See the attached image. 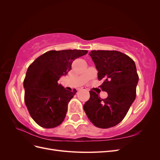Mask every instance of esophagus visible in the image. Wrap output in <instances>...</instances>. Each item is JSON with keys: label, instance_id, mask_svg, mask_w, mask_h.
<instances>
[{"label": "esophagus", "instance_id": "esophagus-1", "mask_svg": "<svg viewBox=\"0 0 160 160\" xmlns=\"http://www.w3.org/2000/svg\"><path fill=\"white\" fill-rule=\"evenodd\" d=\"M81 90H84V91H87V89L85 88H81V89H78V91H81Z\"/></svg>", "mask_w": 160, "mask_h": 160}]
</instances>
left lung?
<instances>
[{
	"label": "left lung",
	"instance_id": "left-lung-1",
	"mask_svg": "<svg viewBox=\"0 0 160 160\" xmlns=\"http://www.w3.org/2000/svg\"><path fill=\"white\" fill-rule=\"evenodd\" d=\"M89 55L98 71L99 87L108 94L101 99L90 91V99L83 105L87 116L96 127L106 129L120 123L135 99L139 81L135 62L117 51H92Z\"/></svg>",
	"mask_w": 160,
	"mask_h": 160
}]
</instances>
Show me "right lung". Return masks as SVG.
Instances as JSON below:
<instances>
[{"label": "right lung", "instance_id": "obj_1", "mask_svg": "<svg viewBox=\"0 0 160 160\" xmlns=\"http://www.w3.org/2000/svg\"><path fill=\"white\" fill-rule=\"evenodd\" d=\"M88 52L77 49L49 51L28 67L23 82L25 103L38 125L53 128L63 122L67 105L77 91L67 90L58 81L71 70L72 61Z\"/></svg>", "mask_w": 160, "mask_h": 160}]
</instances>
